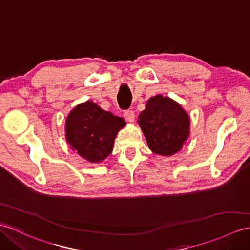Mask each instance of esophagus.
<instances>
[{"instance_id": "esophagus-1", "label": "esophagus", "mask_w": 250, "mask_h": 250, "mask_svg": "<svg viewBox=\"0 0 250 250\" xmlns=\"http://www.w3.org/2000/svg\"><path fill=\"white\" fill-rule=\"evenodd\" d=\"M124 116H125V120L129 121V123H133V121H134L135 114H134V112L131 111V109H127V111H125Z\"/></svg>"}]
</instances>
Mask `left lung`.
Returning <instances> with one entry per match:
<instances>
[{
  "instance_id": "1",
  "label": "left lung",
  "mask_w": 250,
  "mask_h": 250,
  "mask_svg": "<svg viewBox=\"0 0 250 250\" xmlns=\"http://www.w3.org/2000/svg\"><path fill=\"white\" fill-rule=\"evenodd\" d=\"M138 125L152 152L169 156L179 152L189 136V116L172 99L151 97L138 116Z\"/></svg>"
}]
</instances>
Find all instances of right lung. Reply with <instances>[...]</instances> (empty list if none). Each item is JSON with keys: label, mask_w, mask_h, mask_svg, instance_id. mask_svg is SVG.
I'll use <instances>...</instances> for the list:
<instances>
[{"label": "right lung", "mask_w": 250, "mask_h": 250, "mask_svg": "<svg viewBox=\"0 0 250 250\" xmlns=\"http://www.w3.org/2000/svg\"><path fill=\"white\" fill-rule=\"evenodd\" d=\"M125 125L124 118L103 111L92 101H86L69 113L65 125L66 139L83 159L100 163L112 153L115 138Z\"/></svg>", "instance_id": "right-lung-1"}]
</instances>
